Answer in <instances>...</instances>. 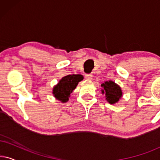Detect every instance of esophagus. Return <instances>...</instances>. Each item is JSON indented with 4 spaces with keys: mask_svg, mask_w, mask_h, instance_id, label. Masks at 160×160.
<instances>
[{
    "mask_svg": "<svg viewBox=\"0 0 160 160\" xmlns=\"http://www.w3.org/2000/svg\"><path fill=\"white\" fill-rule=\"evenodd\" d=\"M85 78H86V79L87 80H91L92 78V74H86Z\"/></svg>",
    "mask_w": 160,
    "mask_h": 160,
    "instance_id": "esophagus-1",
    "label": "esophagus"
}]
</instances>
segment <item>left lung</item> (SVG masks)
I'll list each match as a JSON object with an SVG mask.
<instances>
[{
	"label": "left lung",
	"mask_w": 160,
	"mask_h": 160,
	"mask_svg": "<svg viewBox=\"0 0 160 160\" xmlns=\"http://www.w3.org/2000/svg\"><path fill=\"white\" fill-rule=\"evenodd\" d=\"M101 92L106 95V100L110 104H115L119 101L122 97V90L119 85L113 81L108 80L101 84Z\"/></svg>",
	"instance_id": "left-lung-1"
}]
</instances>
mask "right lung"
Returning a JSON list of instances; mask_svg holds the SVG:
<instances>
[{
	"label": "right lung",
	"mask_w": 160,
	"mask_h": 160,
	"mask_svg": "<svg viewBox=\"0 0 160 160\" xmlns=\"http://www.w3.org/2000/svg\"><path fill=\"white\" fill-rule=\"evenodd\" d=\"M84 79L82 75L72 74L62 77L52 89V95L62 103L68 101L71 94L76 89L78 82Z\"/></svg>",
	"instance_id": "1"
}]
</instances>
